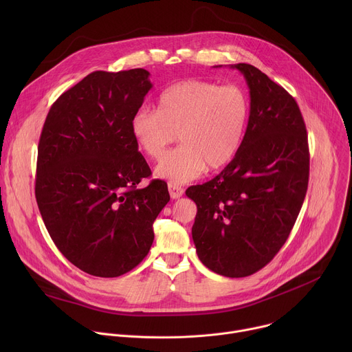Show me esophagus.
<instances>
[{"label":"esophagus","instance_id":"esophagus-1","mask_svg":"<svg viewBox=\"0 0 352 352\" xmlns=\"http://www.w3.org/2000/svg\"><path fill=\"white\" fill-rule=\"evenodd\" d=\"M168 192H170V196L173 199H178L184 195V189L181 186H178L177 184H173V182L168 184Z\"/></svg>","mask_w":352,"mask_h":352}]
</instances>
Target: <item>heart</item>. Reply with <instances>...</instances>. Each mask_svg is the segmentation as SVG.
<instances>
[{
  "label": "heart",
  "instance_id": "b5f03b06",
  "mask_svg": "<svg viewBox=\"0 0 352 352\" xmlns=\"http://www.w3.org/2000/svg\"><path fill=\"white\" fill-rule=\"evenodd\" d=\"M249 117V97L239 86L188 79L159 96L157 110H136L131 133L140 152L153 160H159L178 136L182 144L163 157L156 175L185 184L206 168L217 171L234 160Z\"/></svg>",
  "mask_w": 352,
  "mask_h": 352
}]
</instances>
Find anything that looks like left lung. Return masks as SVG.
I'll return each instance as SVG.
<instances>
[{
	"instance_id": "obj_1",
	"label": "left lung",
	"mask_w": 352,
	"mask_h": 352,
	"mask_svg": "<svg viewBox=\"0 0 352 352\" xmlns=\"http://www.w3.org/2000/svg\"><path fill=\"white\" fill-rule=\"evenodd\" d=\"M249 87L250 117L234 160L212 181L186 189L197 206L196 254L208 269L246 277L285 243L309 181L307 126L295 98L266 74L235 64Z\"/></svg>"
}]
</instances>
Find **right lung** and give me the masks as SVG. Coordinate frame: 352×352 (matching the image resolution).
<instances>
[{"instance_id": "add662e5", "label": "right lung", "mask_w": 352, "mask_h": 352, "mask_svg": "<svg viewBox=\"0 0 352 352\" xmlns=\"http://www.w3.org/2000/svg\"><path fill=\"white\" fill-rule=\"evenodd\" d=\"M146 69L96 71L50 109L37 148L36 200L60 252L96 277L136 267L153 243L168 204L167 184L150 177L131 117L152 89Z\"/></svg>"}]
</instances>
